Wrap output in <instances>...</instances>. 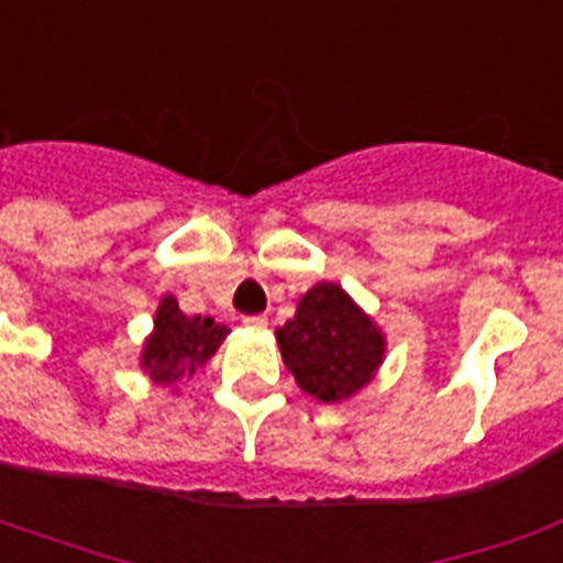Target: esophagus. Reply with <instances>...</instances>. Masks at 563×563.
I'll return each instance as SVG.
<instances>
[{
  "label": "esophagus",
  "mask_w": 563,
  "mask_h": 563,
  "mask_svg": "<svg viewBox=\"0 0 563 563\" xmlns=\"http://www.w3.org/2000/svg\"><path fill=\"white\" fill-rule=\"evenodd\" d=\"M242 324L254 327V330H265V327H268V318H265V316H245V318H242Z\"/></svg>",
  "instance_id": "34e87169"
}]
</instances>
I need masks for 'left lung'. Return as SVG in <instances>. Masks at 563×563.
Here are the masks:
<instances>
[{"mask_svg":"<svg viewBox=\"0 0 563 563\" xmlns=\"http://www.w3.org/2000/svg\"><path fill=\"white\" fill-rule=\"evenodd\" d=\"M283 362L321 402L347 400L383 365L385 335L335 283H318L300 298L295 318L277 327Z\"/></svg>","mask_w":563,"mask_h":563,"instance_id":"left-lung-1","label":"left lung"}]
</instances>
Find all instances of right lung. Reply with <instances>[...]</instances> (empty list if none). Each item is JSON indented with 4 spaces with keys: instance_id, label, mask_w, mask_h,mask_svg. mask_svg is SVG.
I'll return each instance as SVG.
<instances>
[{
    "instance_id": "1",
    "label": "right lung",
    "mask_w": 563,
    "mask_h": 563,
    "mask_svg": "<svg viewBox=\"0 0 563 563\" xmlns=\"http://www.w3.org/2000/svg\"><path fill=\"white\" fill-rule=\"evenodd\" d=\"M230 330L212 318L184 316L178 300L166 295L154 316V330L145 339L140 365L154 383L178 385L210 362Z\"/></svg>"
}]
</instances>
